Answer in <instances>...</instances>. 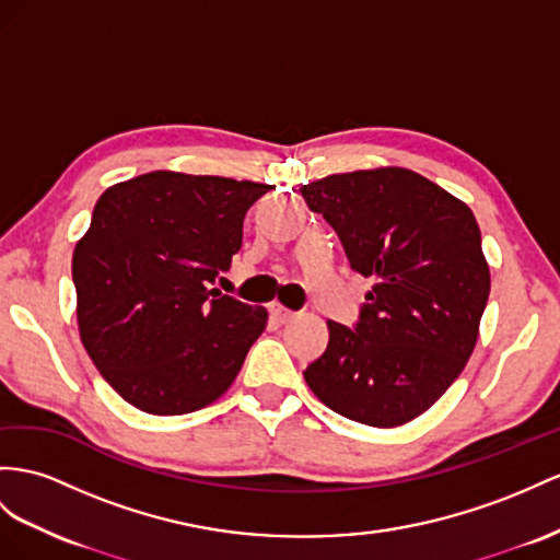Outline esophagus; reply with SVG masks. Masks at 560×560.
Here are the masks:
<instances>
[{"mask_svg":"<svg viewBox=\"0 0 560 560\" xmlns=\"http://www.w3.org/2000/svg\"><path fill=\"white\" fill-rule=\"evenodd\" d=\"M269 314H271V319H277L279 324H285V322H291V319L295 317V312L285 310V307L279 305V303H271V305H269Z\"/></svg>","mask_w":560,"mask_h":560,"instance_id":"34e87169","label":"esophagus"}]
</instances>
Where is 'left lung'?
<instances>
[{
	"label": "left lung",
	"mask_w": 560,
	"mask_h": 560,
	"mask_svg": "<svg viewBox=\"0 0 560 560\" xmlns=\"http://www.w3.org/2000/svg\"><path fill=\"white\" fill-rule=\"evenodd\" d=\"M300 191L336 229L350 267L376 279L354 328L328 322L307 385L352 421L393 428L417 419L476 348L490 295L476 218L405 167L328 175Z\"/></svg>",
	"instance_id": "1"
}]
</instances>
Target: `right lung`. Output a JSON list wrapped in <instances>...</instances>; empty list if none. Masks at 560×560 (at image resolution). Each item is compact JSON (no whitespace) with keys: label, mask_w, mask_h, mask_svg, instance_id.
I'll list each match as a JSON object with an SVG mask.
<instances>
[{"label":"right lung","mask_w":560,"mask_h":560,"mask_svg":"<svg viewBox=\"0 0 560 560\" xmlns=\"http://www.w3.org/2000/svg\"><path fill=\"white\" fill-rule=\"evenodd\" d=\"M269 184L158 170L110 186L73 253L82 346L125 402L177 417L234 383L267 310L208 289Z\"/></svg>","instance_id":"add662e5"}]
</instances>
